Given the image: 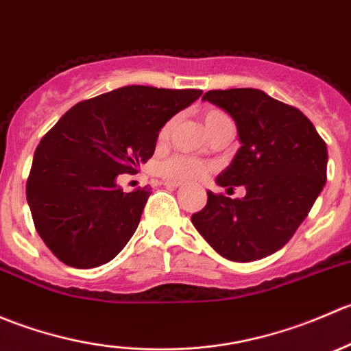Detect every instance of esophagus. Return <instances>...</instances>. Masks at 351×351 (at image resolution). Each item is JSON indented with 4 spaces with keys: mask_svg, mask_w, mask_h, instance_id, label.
<instances>
[{
    "mask_svg": "<svg viewBox=\"0 0 351 351\" xmlns=\"http://www.w3.org/2000/svg\"><path fill=\"white\" fill-rule=\"evenodd\" d=\"M162 185L168 186V189H178V186H182V183H180V182H169V180H162Z\"/></svg>",
    "mask_w": 351,
    "mask_h": 351,
    "instance_id": "esophagus-1",
    "label": "esophagus"
}]
</instances>
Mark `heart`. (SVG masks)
Returning a JSON list of instances; mask_svg holds the SVG:
<instances>
[{
  "label": "heart",
  "instance_id": "obj_1",
  "mask_svg": "<svg viewBox=\"0 0 351 351\" xmlns=\"http://www.w3.org/2000/svg\"><path fill=\"white\" fill-rule=\"evenodd\" d=\"M228 119L224 112L215 108H208L204 112V123L207 127V130H210L212 127L215 125L221 120ZM171 122H166L165 125L161 127L158 134V143L165 144L168 141L169 132H171ZM214 169V166L207 161H202V159L193 158V156H185V154H176L171 156V158L165 159L162 162H159L158 171L159 175L165 180H169V182H197V180H202L204 176H207L208 173Z\"/></svg>",
  "mask_w": 351,
  "mask_h": 351
}]
</instances>
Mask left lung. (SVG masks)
Instances as JSON below:
<instances>
[{"mask_svg": "<svg viewBox=\"0 0 351 351\" xmlns=\"http://www.w3.org/2000/svg\"><path fill=\"white\" fill-rule=\"evenodd\" d=\"M204 100L234 119L243 144L217 183L243 185L246 195L207 192L192 222L226 260H261L284 247L313 208L326 183V143L299 108L261 90H210Z\"/></svg>", "mask_w": 351, "mask_h": 351, "instance_id": "left-lung-1", "label": "left lung"}]
</instances>
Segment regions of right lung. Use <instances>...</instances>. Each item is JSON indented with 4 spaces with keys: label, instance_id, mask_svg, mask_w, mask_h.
<instances>
[{
    "label": "right lung",
    "instance_id": "1",
    "mask_svg": "<svg viewBox=\"0 0 351 351\" xmlns=\"http://www.w3.org/2000/svg\"><path fill=\"white\" fill-rule=\"evenodd\" d=\"M200 90L117 88L69 108L42 137L27 180V200L45 246L67 267L95 268L123 250L151 189L125 193L115 183L154 154L159 129Z\"/></svg>",
    "mask_w": 351,
    "mask_h": 351
}]
</instances>
